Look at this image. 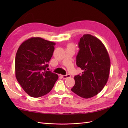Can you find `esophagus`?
I'll return each instance as SVG.
<instances>
[{
    "label": "esophagus",
    "mask_w": 128,
    "mask_h": 128,
    "mask_svg": "<svg viewBox=\"0 0 128 128\" xmlns=\"http://www.w3.org/2000/svg\"><path fill=\"white\" fill-rule=\"evenodd\" d=\"M62 78H64V79H66V78H68L70 77V75L67 74V75H62Z\"/></svg>",
    "instance_id": "esophagus-1"
}]
</instances>
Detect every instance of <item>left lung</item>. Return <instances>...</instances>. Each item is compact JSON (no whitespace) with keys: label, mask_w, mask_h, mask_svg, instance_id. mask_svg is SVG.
<instances>
[{"label":"left lung","mask_w":128,"mask_h":128,"mask_svg":"<svg viewBox=\"0 0 128 128\" xmlns=\"http://www.w3.org/2000/svg\"><path fill=\"white\" fill-rule=\"evenodd\" d=\"M76 65L82 74L75 76L72 91L84 98L94 96L102 91L109 78L110 61L103 43L92 35H83L78 43Z\"/></svg>","instance_id":"1"}]
</instances>
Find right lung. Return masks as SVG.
Returning a JSON list of instances; mask_svg holds the SVG:
<instances>
[{
	"instance_id": "obj_1",
	"label": "right lung",
	"mask_w": 128,
	"mask_h": 128,
	"mask_svg": "<svg viewBox=\"0 0 128 128\" xmlns=\"http://www.w3.org/2000/svg\"><path fill=\"white\" fill-rule=\"evenodd\" d=\"M55 43L40 37L26 40L18 48L15 69L16 79L29 96L39 97L49 93L58 76L47 71Z\"/></svg>"
}]
</instances>
